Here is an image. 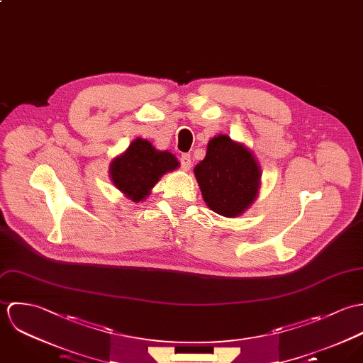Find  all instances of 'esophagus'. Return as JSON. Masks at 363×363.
Returning a JSON list of instances; mask_svg holds the SVG:
<instances>
[{"label":"esophagus","mask_w":363,"mask_h":363,"mask_svg":"<svg viewBox=\"0 0 363 363\" xmlns=\"http://www.w3.org/2000/svg\"><path fill=\"white\" fill-rule=\"evenodd\" d=\"M179 161H181V167H182L184 171H189V169H191L192 161H191V155H189V154H182L181 158H179Z\"/></svg>","instance_id":"esophagus-1"}]
</instances>
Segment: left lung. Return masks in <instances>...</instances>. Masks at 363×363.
Returning a JSON list of instances; mask_svg holds the SVG:
<instances>
[{"label":"left lung","instance_id":"obj_1","mask_svg":"<svg viewBox=\"0 0 363 363\" xmlns=\"http://www.w3.org/2000/svg\"><path fill=\"white\" fill-rule=\"evenodd\" d=\"M194 172L208 208L224 218L241 216L259 194V162L247 145L227 135L209 140L206 157Z\"/></svg>","mask_w":363,"mask_h":363}]
</instances>
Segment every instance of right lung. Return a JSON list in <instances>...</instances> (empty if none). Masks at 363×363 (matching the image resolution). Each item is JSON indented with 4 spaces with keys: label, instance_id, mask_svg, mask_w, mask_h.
Returning <instances> with one entry per match:
<instances>
[{
    "label": "right lung",
    "instance_id": "obj_1",
    "mask_svg": "<svg viewBox=\"0 0 363 363\" xmlns=\"http://www.w3.org/2000/svg\"><path fill=\"white\" fill-rule=\"evenodd\" d=\"M179 167L169 151L157 150L151 142L138 138L109 165V177L116 189L132 202H140L167 172Z\"/></svg>",
    "mask_w": 363,
    "mask_h": 363
}]
</instances>
